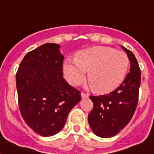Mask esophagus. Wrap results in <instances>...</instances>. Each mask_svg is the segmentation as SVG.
Instances as JSON below:
<instances>
[{
  "instance_id": "esophagus-1",
  "label": "esophagus",
  "mask_w": 154,
  "mask_h": 154,
  "mask_svg": "<svg viewBox=\"0 0 154 154\" xmlns=\"http://www.w3.org/2000/svg\"><path fill=\"white\" fill-rule=\"evenodd\" d=\"M81 95H82V97L83 99L88 98V97H89V94H85V93H83V92H82V94H81Z\"/></svg>"
}]
</instances>
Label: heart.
I'll return each instance as SVG.
<instances>
[{
    "label": "heart",
    "instance_id": "b5f03b06",
    "mask_svg": "<svg viewBox=\"0 0 154 154\" xmlns=\"http://www.w3.org/2000/svg\"><path fill=\"white\" fill-rule=\"evenodd\" d=\"M129 66L125 53L111 47L94 46L77 52L75 59L67 58L63 65L65 79L72 85H78L85 78L94 91L110 93L124 82Z\"/></svg>",
    "mask_w": 154,
    "mask_h": 154
}]
</instances>
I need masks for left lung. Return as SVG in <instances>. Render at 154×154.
<instances>
[{
    "label": "left lung",
    "mask_w": 154,
    "mask_h": 154,
    "mask_svg": "<svg viewBox=\"0 0 154 154\" xmlns=\"http://www.w3.org/2000/svg\"><path fill=\"white\" fill-rule=\"evenodd\" d=\"M122 48L130 61V72L124 82L109 94L89 97L94 103V108L88 116L89 126L97 136L104 138L115 136L126 126L138 102L141 69L134 53Z\"/></svg>",
    "instance_id": "obj_1"
}]
</instances>
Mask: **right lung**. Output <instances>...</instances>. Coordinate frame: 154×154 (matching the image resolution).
<instances>
[{"label": "right lung", "instance_id": "add662e5", "mask_svg": "<svg viewBox=\"0 0 154 154\" xmlns=\"http://www.w3.org/2000/svg\"><path fill=\"white\" fill-rule=\"evenodd\" d=\"M60 45L47 43L25 56L16 74L18 104L23 119L43 137L63 129L81 92L63 78Z\"/></svg>", "mask_w": 154, "mask_h": 154}]
</instances>
